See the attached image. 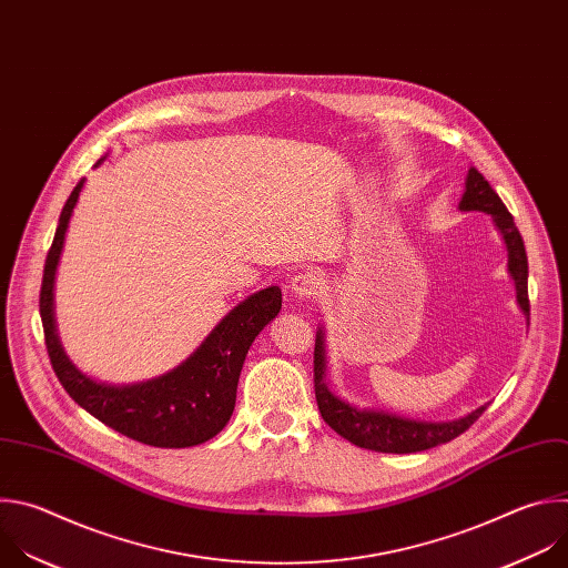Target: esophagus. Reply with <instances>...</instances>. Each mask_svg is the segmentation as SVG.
I'll use <instances>...</instances> for the list:
<instances>
[{
  "label": "esophagus",
  "instance_id": "obj_1",
  "mask_svg": "<svg viewBox=\"0 0 568 568\" xmlns=\"http://www.w3.org/2000/svg\"><path fill=\"white\" fill-rule=\"evenodd\" d=\"M322 288H324V280H322V275L317 271H304V273H300V275H295L291 280L293 297L304 300V302L317 297L322 293Z\"/></svg>",
  "mask_w": 568,
  "mask_h": 568
}]
</instances>
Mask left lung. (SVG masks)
<instances>
[{
  "label": "left lung",
  "mask_w": 568,
  "mask_h": 568,
  "mask_svg": "<svg viewBox=\"0 0 568 568\" xmlns=\"http://www.w3.org/2000/svg\"><path fill=\"white\" fill-rule=\"evenodd\" d=\"M459 210L486 212L493 216L497 231L501 233L508 248V273L515 280L517 304L524 315H530L528 304V257L524 248V240L513 221V214L499 199V194L490 187L484 174L475 168L468 170L466 192L459 201ZM313 383H315V400L317 409L339 436L352 440L358 447L389 452V455H412V452H423L447 443L464 434L486 409L490 403L477 407L475 412L457 418V420H414L396 414L378 412V409H358L343 398L331 394L326 385V358H324V331L322 326L315 333V352H313Z\"/></svg>",
  "instance_id": "8db88e82"
}]
</instances>
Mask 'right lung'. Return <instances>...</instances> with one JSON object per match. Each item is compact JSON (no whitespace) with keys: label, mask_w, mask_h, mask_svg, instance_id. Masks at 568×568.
Listing matches in <instances>:
<instances>
[{"label":"right lung","mask_w":568,"mask_h":568,"mask_svg":"<svg viewBox=\"0 0 568 568\" xmlns=\"http://www.w3.org/2000/svg\"><path fill=\"white\" fill-rule=\"evenodd\" d=\"M102 161L104 156L93 168ZM82 183L84 179L73 187L60 212L58 231L44 262L40 315L51 367L67 394L111 429L154 447L205 443L231 420L246 354L260 331L280 313L282 291L268 286L240 302L179 367L159 378L121 387L89 378L64 354L53 315L55 271Z\"/></svg>","instance_id":"1"}]
</instances>
